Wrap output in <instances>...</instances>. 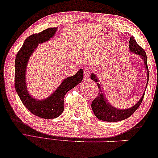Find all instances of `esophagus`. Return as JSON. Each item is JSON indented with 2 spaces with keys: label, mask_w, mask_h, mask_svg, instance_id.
Here are the masks:
<instances>
[{
  "label": "esophagus",
  "mask_w": 158,
  "mask_h": 158,
  "mask_svg": "<svg viewBox=\"0 0 158 158\" xmlns=\"http://www.w3.org/2000/svg\"><path fill=\"white\" fill-rule=\"evenodd\" d=\"M90 76H91V70L89 68L84 69V73H83V77L85 81H89Z\"/></svg>",
  "instance_id": "1"
}]
</instances>
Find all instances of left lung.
I'll return each mask as SVG.
<instances>
[{
  "mask_svg": "<svg viewBox=\"0 0 158 158\" xmlns=\"http://www.w3.org/2000/svg\"><path fill=\"white\" fill-rule=\"evenodd\" d=\"M129 48L131 52H134L135 54L139 55L142 57L144 59L145 66L148 70V67H147V55L145 51L139 45L137 44L136 40L134 38V37H131L130 38V41H129ZM149 71H147V83L149 81ZM91 78L92 81L97 82V84L99 88V94L98 96L96 97V99L93 100L91 103V108L93 110L94 114L97 117L98 119L104 120V121L107 122H118L120 120H125L126 118H129L133 114L136 112V110L138 109L139 106L142 104V102L144 99V94L141 98L140 100L135 104L134 106H132L130 109L127 110H118L114 108L108 102L107 100L106 99L105 97L104 96L103 91L101 89V85L98 83L97 76L92 73L91 75Z\"/></svg>",
  "mask_w": 158,
  "mask_h": 158,
  "instance_id": "8db88e82",
  "label": "left lung"
}]
</instances>
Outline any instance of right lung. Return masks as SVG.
Masks as SVG:
<instances>
[{"label":"right lung","instance_id":"add662e5","mask_svg":"<svg viewBox=\"0 0 158 158\" xmlns=\"http://www.w3.org/2000/svg\"><path fill=\"white\" fill-rule=\"evenodd\" d=\"M56 30L57 27L48 28L28 37L17 52L15 59L14 85L16 91L22 103L30 112L45 119H54L62 113L64 108L65 94L83 80V69H81L75 75L65 79L51 97L42 101L33 99L27 92L25 84V72L30 56L38 44H41L52 38Z\"/></svg>","mask_w":158,"mask_h":158}]
</instances>
